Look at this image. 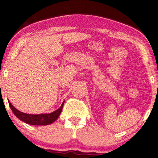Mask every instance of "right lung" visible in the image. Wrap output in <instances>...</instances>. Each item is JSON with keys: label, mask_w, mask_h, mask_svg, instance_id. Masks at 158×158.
<instances>
[{"label": "right lung", "mask_w": 158, "mask_h": 158, "mask_svg": "<svg viewBox=\"0 0 158 158\" xmlns=\"http://www.w3.org/2000/svg\"><path fill=\"white\" fill-rule=\"evenodd\" d=\"M9 105L11 110H12L13 114L19 118L20 120L23 121L27 124L34 125V126H47V125L51 124L58 119L60 115L61 110H62L64 102L59 109L50 114H29L20 111L12 105L9 101Z\"/></svg>", "instance_id": "obj_1"}]
</instances>
